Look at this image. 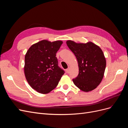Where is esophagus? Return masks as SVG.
<instances>
[{"label": "esophagus", "mask_w": 128, "mask_h": 128, "mask_svg": "<svg viewBox=\"0 0 128 128\" xmlns=\"http://www.w3.org/2000/svg\"><path fill=\"white\" fill-rule=\"evenodd\" d=\"M66 72L67 73H69V72H70V68H68L67 69H66Z\"/></svg>", "instance_id": "esophagus-1"}]
</instances>
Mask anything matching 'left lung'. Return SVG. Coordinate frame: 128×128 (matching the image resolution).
Instances as JSON below:
<instances>
[{
	"label": "left lung",
	"instance_id": "1",
	"mask_svg": "<svg viewBox=\"0 0 128 128\" xmlns=\"http://www.w3.org/2000/svg\"><path fill=\"white\" fill-rule=\"evenodd\" d=\"M66 43L78 62L79 73L72 80L74 83L84 92L94 90L101 83L105 70L106 61L102 50L91 42L77 43L69 40Z\"/></svg>",
	"mask_w": 128,
	"mask_h": 128
}]
</instances>
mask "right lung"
I'll list each match as a JSON object with an SVG mask.
<instances>
[{"label": "right lung", "instance_id": "add662e5", "mask_svg": "<svg viewBox=\"0 0 128 128\" xmlns=\"http://www.w3.org/2000/svg\"><path fill=\"white\" fill-rule=\"evenodd\" d=\"M62 41L42 40L30 46L25 56L26 78L33 89L48 94L59 83L64 71L58 66L56 53Z\"/></svg>", "mask_w": 128, "mask_h": 128}]
</instances>
